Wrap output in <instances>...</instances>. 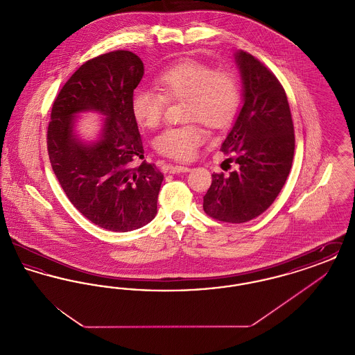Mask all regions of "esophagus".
I'll return each mask as SVG.
<instances>
[{
    "mask_svg": "<svg viewBox=\"0 0 355 355\" xmlns=\"http://www.w3.org/2000/svg\"><path fill=\"white\" fill-rule=\"evenodd\" d=\"M190 168L189 166H185V165H174V166H169V171L171 174H177V173H187V171H190Z\"/></svg>",
    "mask_w": 355,
    "mask_h": 355,
    "instance_id": "1",
    "label": "esophagus"
}]
</instances>
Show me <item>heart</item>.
<instances>
[{"label":"heart","instance_id":"obj_1","mask_svg":"<svg viewBox=\"0 0 355 355\" xmlns=\"http://www.w3.org/2000/svg\"><path fill=\"white\" fill-rule=\"evenodd\" d=\"M154 84L158 92L137 89L132 96L130 109L135 122L145 129L157 128L164 119L166 101H185L184 119L190 122L168 128L155 137L154 149L161 155L191 159L206 139L200 122L211 129H222L236 116L239 86L230 71L185 60L158 73Z\"/></svg>","mask_w":355,"mask_h":355}]
</instances>
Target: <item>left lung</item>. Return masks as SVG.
Segmentation results:
<instances>
[{
  "instance_id": "8db88e82",
  "label": "left lung",
  "mask_w": 355,
  "mask_h": 355,
  "mask_svg": "<svg viewBox=\"0 0 355 355\" xmlns=\"http://www.w3.org/2000/svg\"><path fill=\"white\" fill-rule=\"evenodd\" d=\"M236 62L243 105L220 150L233 153L236 169L214 173L203 210L214 220L242 223L270 207L291 169L295 138L286 93L277 77L252 54L239 51Z\"/></svg>"
}]
</instances>
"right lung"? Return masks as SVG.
Here are the masks:
<instances>
[{
  "instance_id": "1",
  "label": "right lung",
  "mask_w": 355,
  "mask_h": 355,
  "mask_svg": "<svg viewBox=\"0 0 355 355\" xmlns=\"http://www.w3.org/2000/svg\"><path fill=\"white\" fill-rule=\"evenodd\" d=\"M144 76L141 58L116 51L86 61L53 102L48 126L51 168L69 201L87 220L110 232H132L157 214L164 174L144 158L130 101ZM105 116L101 138L85 144L73 133L75 116Z\"/></svg>"
}]
</instances>
